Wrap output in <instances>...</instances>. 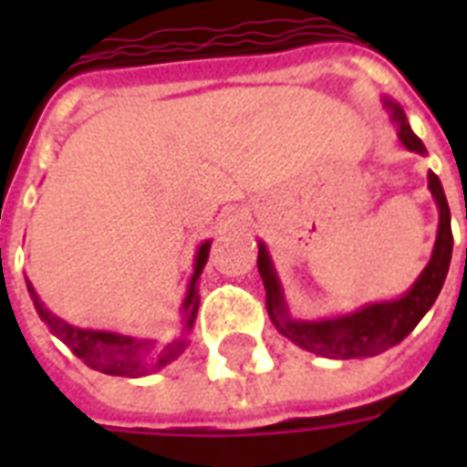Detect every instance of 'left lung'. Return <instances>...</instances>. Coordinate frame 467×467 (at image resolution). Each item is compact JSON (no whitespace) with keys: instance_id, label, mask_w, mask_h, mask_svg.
Wrapping results in <instances>:
<instances>
[{"instance_id":"obj_1","label":"left lung","mask_w":467,"mask_h":467,"mask_svg":"<svg viewBox=\"0 0 467 467\" xmlns=\"http://www.w3.org/2000/svg\"><path fill=\"white\" fill-rule=\"evenodd\" d=\"M388 109L392 111V119L400 123V140L412 152H427L421 140L412 133V128L405 120V111L398 104L388 101ZM429 189L431 196L439 203V234H436L434 254L427 269L421 271L417 284L392 303H376V306L363 307L354 315H344L337 319H325V322H296L285 312L281 285L274 274V266L269 262L266 247L259 244V274H262L264 288H266V307L274 319V325L284 337L296 341L298 347L307 348L312 354L325 356V358H368V356L383 354L385 348L395 347L407 334L412 332L427 310L434 306L436 296L441 293V285L446 281L451 264V252H453V233H451V211L443 186L434 171H429Z\"/></svg>"}]
</instances>
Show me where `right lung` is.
I'll use <instances>...</instances> for the list:
<instances>
[{
    "label": "right lung",
    "instance_id": "add662e5",
    "mask_svg": "<svg viewBox=\"0 0 467 467\" xmlns=\"http://www.w3.org/2000/svg\"><path fill=\"white\" fill-rule=\"evenodd\" d=\"M208 252H211V242H205L203 247L198 249L196 256V271H193V278H191L189 293H186V300H183V325L186 329L193 327V319H196L198 312V291H196V278L201 276L205 262H208ZM28 293H31V300L38 315L47 322V327L53 329L57 337H60L77 358H82V363H87L89 368L99 370V373H106V376H120V378H140L145 376L148 370L161 368L164 363H169L171 358L183 351V341H171L167 347L161 348L157 358L152 363L148 361L150 348H152V341H138L133 337H126V334L116 332H94V329H79V327L67 325L65 319H60L57 315L43 307L38 293L33 291V285L28 284Z\"/></svg>",
    "mask_w": 467,
    "mask_h": 467
}]
</instances>
